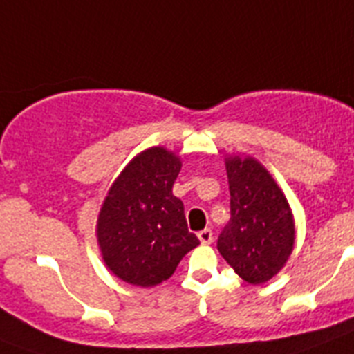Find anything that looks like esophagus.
Instances as JSON below:
<instances>
[{
  "label": "esophagus",
  "instance_id": "34e87169",
  "mask_svg": "<svg viewBox=\"0 0 354 354\" xmlns=\"http://www.w3.org/2000/svg\"><path fill=\"white\" fill-rule=\"evenodd\" d=\"M198 239H200V243H202V245H211L212 239H214L211 228H204V230H200Z\"/></svg>",
  "mask_w": 354,
  "mask_h": 354
}]
</instances>
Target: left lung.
I'll return each mask as SVG.
<instances>
[{"mask_svg": "<svg viewBox=\"0 0 354 354\" xmlns=\"http://www.w3.org/2000/svg\"><path fill=\"white\" fill-rule=\"evenodd\" d=\"M227 175L230 220L218 237V252L245 282L259 286L282 270L292 252V212L255 159H227Z\"/></svg>", "mask_w": 354, "mask_h": 354, "instance_id": "8db88e82", "label": "left lung"}]
</instances>
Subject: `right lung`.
<instances>
[{"instance_id": "right-lung-1", "label": "right lung", "mask_w": 354, "mask_h": 354, "mask_svg": "<svg viewBox=\"0 0 354 354\" xmlns=\"http://www.w3.org/2000/svg\"><path fill=\"white\" fill-rule=\"evenodd\" d=\"M179 171L177 156L152 147L127 165L102 204L97 221L102 259L131 286L165 282L200 245L187 230L183 200L171 193Z\"/></svg>"}]
</instances>
